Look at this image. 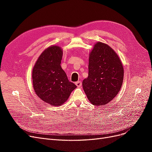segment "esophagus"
I'll list each match as a JSON object with an SVG mask.
<instances>
[{
    "label": "esophagus",
    "instance_id": "obj_1",
    "mask_svg": "<svg viewBox=\"0 0 152 152\" xmlns=\"http://www.w3.org/2000/svg\"><path fill=\"white\" fill-rule=\"evenodd\" d=\"M75 85L78 87H80L82 86V82L81 81H77L75 82Z\"/></svg>",
    "mask_w": 152,
    "mask_h": 152
}]
</instances>
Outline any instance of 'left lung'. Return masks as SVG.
Listing matches in <instances>:
<instances>
[{"mask_svg": "<svg viewBox=\"0 0 152 152\" xmlns=\"http://www.w3.org/2000/svg\"><path fill=\"white\" fill-rule=\"evenodd\" d=\"M124 79V68L115 51L108 44L98 42L89 53V75L82 87L89 102L105 105L120 91Z\"/></svg>", "mask_w": 152, "mask_h": 152, "instance_id": "1", "label": "left lung"}]
</instances>
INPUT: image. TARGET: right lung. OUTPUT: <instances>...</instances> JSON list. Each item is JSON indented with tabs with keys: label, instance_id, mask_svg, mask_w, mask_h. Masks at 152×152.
I'll return each mask as SVG.
<instances>
[{
	"label": "right lung",
	"instance_id": "obj_1",
	"mask_svg": "<svg viewBox=\"0 0 152 152\" xmlns=\"http://www.w3.org/2000/svg\"><path fill=\"white\" fill-rule=\"evenodd\" d=\"M63 49L50 45L38 58L32 70L35 93L44 102L59 106L66 102L77 86L68 79L61 66Z\"/></svg>",
	"mask_w": 152,
	"mask_h": 152
}]
</instances>
